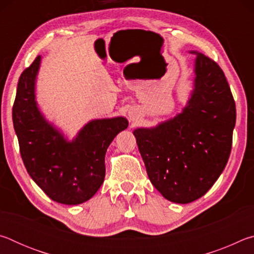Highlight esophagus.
<instances>
[{
	"mask_svg": "<svg viewBox=\"0 0 254 254\" xmlns=\"http://www.w3.org/2000/svg\"><path fill=\"white\" fill-rule=\"evenodd\" d=\"M139 118H140V113L137 110H132L128 112V119H130L131 121H136Z\"/></svg>",
	"mask_w": 254,
	"mask_h": 254,
	"instance_id": "obj_1",
	"label": "esophagus"
}]
</instances>
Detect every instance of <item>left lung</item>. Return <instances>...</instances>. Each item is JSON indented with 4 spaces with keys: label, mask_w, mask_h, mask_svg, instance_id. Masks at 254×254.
<instances>
[{
    "label": "left lung",
    "mask_w": 254,
    "mask_h": 254,
    "mask_svg": "<svg viewBox=\"0 0 254 254\" xmlns=\"http://www.w3.org/2000/svg\"><path fill=\"white\" fill-rule=\"evenodd\" d=\"M195 88L183 113L133 132L150 182L170 201L205 195L229 160L236 110L222 68L197 54Z\"/></svg>",
    "instance_id": "8db88e82"
}]
</instances>
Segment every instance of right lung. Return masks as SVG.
Here are the masks:
<instances>
[{"mask_svg": "<svg viewBox=\"0 0 254 254\" xmlns=\"http://www.w3.org/2000/svg\"><path fill=\"white\" fill-rule=\"evenodd\" d=\"M40 56L22 71L12 109L13 126L23 163L34 183L57 203L76 205L95 195L105 177V153L124 118L95 120L67 142L46 122L34 101V80Z\"/></svg>", "mask_w": 254, "mask_h": 254, "instance_id": "obj_1", "label": "right lung"}]
</instances>
